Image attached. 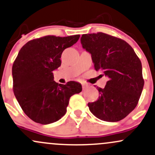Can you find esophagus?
Segmentation results:
<instances>
[{
    "label": "esophagus",
    "mask_w": 155,
    "mask_h": 155,
    "mask_svg": "<svg viewBox=\"0 0 155 155\" xmlns=\"http://www.w3.org/2000/svg\"><path fill=\"white\" fill-rule=\"evenodd\" d=\"M82 86H83V90H85V89H86L87 88H88V85H85V84H83V85H82Z\"/></svg>",
    "instance_id": "obj_1"
}]
</instances>
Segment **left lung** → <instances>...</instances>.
Instances as JSON below:
<instances>
[{
    "label": "left lung",
    "mask_w": 155,
    "mask_h": 155,
    "mask_svg": "<svg viewBox=\"0 0 155 155\" xmlns=\"http://www.w3.org/2000/svg\"><path fill=\"white\" fill-rule=\"evenodd\" d=\"M83 48L91 55L94 69L109 78L99 97L88 103L91 113L101 120L117 122L136 108L143 84L142 66L133 48L125 41L103 32L85 34Z\"/></svg>",
    "instance_id": "obj_1"
}]
</instances>
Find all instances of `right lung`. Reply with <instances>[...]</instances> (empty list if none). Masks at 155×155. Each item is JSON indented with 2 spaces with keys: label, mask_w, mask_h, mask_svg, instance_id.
Masks as SVG:
<instances>
[{
  "label": "right lung",
  "mask_w": 155,
  "mask_h": 155,
  "mask_svg": "<svg viewBox=\"0 0 155 155\" xmlns=\"http://www.w3.org/2000/svg\"><path fill=\"white\" fill-rule=\"evenodd\" d=\"M79 38L47 35L27 42L20 49L12 67L13 91L24 112L35 123L47 125L59 120L66 113L70 98L81 92V83L59 84L53 74L61 66L64 50Z\"/></svg>",
  "instance_id": "right-lung-1"
}]
</instances>
